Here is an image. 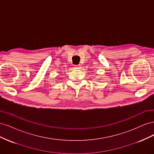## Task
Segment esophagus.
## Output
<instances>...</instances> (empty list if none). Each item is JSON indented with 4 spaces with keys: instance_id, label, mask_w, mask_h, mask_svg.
<instances>
[{
    "instance_id": "34e87169",
    "label": "esophagus",
    "mask_w": 154,
    "mask_h": 154,
    "mask_svg": "<svg viewBox=\"0 0 154 154\" xmlns=\"http://www.w3.org/2000/svg\"><path fill=\"white\" fill-rule=\"evenodd\" d=\"M81 66L80 65H76V66H74V69H81Z\"/></svg>"
}]
</instances>
